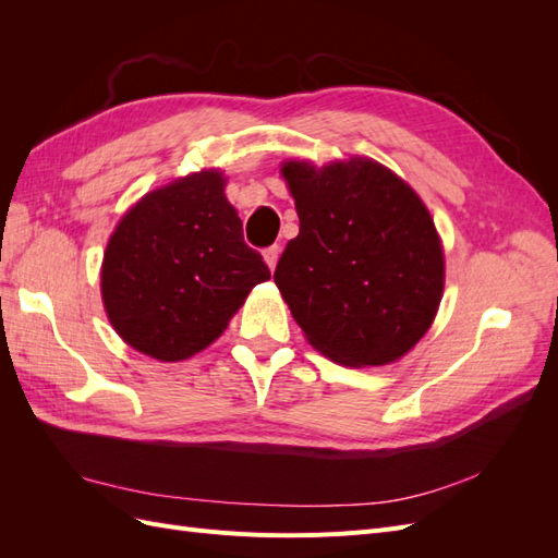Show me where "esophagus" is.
Segmentation results:
<instances>
[{"instance_id":"obj_1","label":"esophagus","mask_w":558,"mask_h":558,"mask_svg":"<svg viewBox=\"0 0 558 558\" xmlns=\"http://www.w3.org/2000/svg\"><path fill=\"white\" fill-rule=\"evenodd\" d=\"M279 253H281V248H279L277 244H275V246H267V248L263 251V258H265V263H267V267H269V269H275V267H277Z\"/></svg>"}]
</instances>
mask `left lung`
<instances>
[{
	"instance_id": "obj_1",
	"label": "left lung",
	"mask_w": 558,
	"mask_h": 558,
	"mask_svg": "<svg viewBox=\"0 0 558 558\" xmlns=\"http://www.w3.org/2000/svg\"><path fill=\"white\" fill-rule=\"evenodd\" d=\"M300 218L275 283L314 349L365 367L404 356L430 328L445 253L421 197L367 158L283 162Z\"/></svg>"
}]
</instances>
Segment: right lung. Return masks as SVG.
Returning <instances> with one entry per match:
<instances>
[{"instance_id":"obj_1","label":"right lung","mask_w":558,"mask_h":558,"mask_svg":"<svg viewBox=\"0 0 558 558\" xmlns=\"http://www.w3.org/2000/svg\"><path fill=\"white\" fill-rule=\"evenodd\" d=\"M218 170L144 195L116 226L102 263L113 330L146 356L183 361L221 335L251 289L269 279Z\"/></svg>"}]
</instances>
